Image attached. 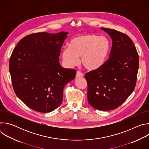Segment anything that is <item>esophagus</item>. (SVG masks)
I'll list each match as a JSON object with an SVG mask.
<instances>
[{"instance_id": "obj_1", "label": "esophagus", "mask_w": 149, "mask_h": 149, "mask_svg": "<svg viewBox=\"0 0 149 149\" xmlns=\"http://www.w3.org/2000/svg\"><path fill=\"white\" fill-rule=\"evenodd\" d=\"M76 77H84V74L80 71H77V74H76Z\"/></svg>"}]
</instances>
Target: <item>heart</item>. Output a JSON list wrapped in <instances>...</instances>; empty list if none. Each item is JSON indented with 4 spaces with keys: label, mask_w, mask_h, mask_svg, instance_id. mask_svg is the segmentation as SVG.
<instances>
[{
    "label": "heart",
    "mask_w": 149,
    "mask_h": 149,
    "mask_svg": "<svg viewBox=\"0 0 149 149\" xmlns=\"http://www.w3.org/2000/svg\"><path fill=\"white\" fill-rule=\"evenodd\" d=\"M111 50L109 39L104 36L87 33L71 38L68 48L62 52L63 61L69 67L78 64V57L84 67L95 70L102 67L107 61Z\"/></svg>",
    "instance_id": "1"
}]
</instances>
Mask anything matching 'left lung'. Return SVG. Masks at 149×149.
<instances>
[{
	"mask_svg": "<svg viewBox=\"0 0 149 149\" xmlns=\"http://www.w3.org/2000/svg\"><path fill=\"white\" fill-rule=\"evenodd\" d=\"M113 43L109 59L100 68L86 74L88 103L98 110L109 111L121 105L133 93L137 81L139 55L129 36L101 28Z\"/></svg>",
	"mask_w": 149,
	"mask_h": 149,
	"instance_id": "1",
	"label": "left lung"
}]
</instances>
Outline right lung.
<instances>
[{
	"label": "right lung",
	"instance_id": "obj_1",
	"mask_svg": "<svg viewBox=\"0 0 149 149\" xmlns=\"http://www.w3.org/2000/svg\"><path fill=\"white\" fill-rule=\"evenodd\" d=\"M68 34L39 32L27 35L14 48L9 72L17 97L32 110L49 113L63 99L65 85L75 77L76 70L59 63L62 46Z\"/></svg>",
	"mask_w": 149,
	"mask_h": 149
}]
</instances>
